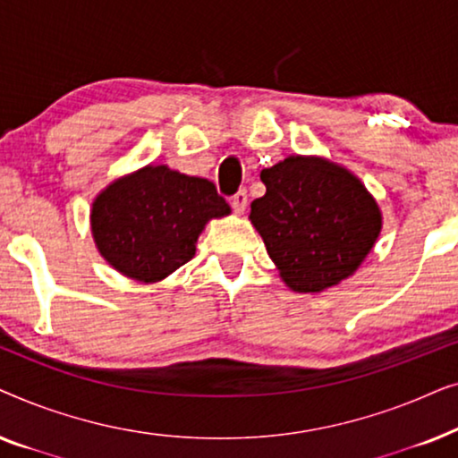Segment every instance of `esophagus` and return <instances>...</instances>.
Returning <instances> with one entry per match:
<instances>
[{
    "label": "esophagus",
    "instance_id": "esophagus-1",
    "mask_svg": "<svg viewBox=\"0 0 458 458\" xmlns=\"http://www.w3.org/2000/svg\"><path fill=\"white\" fill-rule=\"evenodd\" d=\"M231 206H233L235 212H243L248 206V191L246 190H240L235 193L233 198H231Z\"/></svg>",
    "mask_w": 458,
    "mask_h": 458
}]
</instances>
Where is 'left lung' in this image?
Instances as JSON below:
<instances>
[{"mask_svg": "<svg viewBox=\"0 0 458 458\" xmlns=\"http://www.w3.org/2000/svg\"><path fill=\"white\" fill-rule=\"evenodd\" d=\"M267 193L250 210L267 252L293 292H321L371 252L381 212L346 168L290 156L260 173Z\"/></svg>", "mask_w": 458, "mask_h": 458, "instance_id": "obj_1", "label": "left lung"}]
</instances>
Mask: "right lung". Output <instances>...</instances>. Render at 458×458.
Returning <instances> with one entry per match:
<instances>
[{
	"label": "right lung",
	"instance_id": "obj_1",
	"mask_svg": "<svg viewBox=\"0 0 458 458\" xmlns=\"http://www.w3.org/2000/svg\"><path fill=\"white\" fill-rule=\"evenodd\" d=\"M229 212L212 181L146 166L99 193L91 231L116 271L154 284L191 260L204 225Z\"/></svg>",
	"mask_w": 458,
	"mask_h": 458
}]
</instances>
